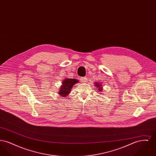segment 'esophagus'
Instances as JSON below:
<instances>
[{
	"instance_id": "34e87169",
	"label": "esophagus",
	"mask_w": 156,
	"mask_h": 156,
	"mask_svg": "<svg viewBox=\"0 0 156 156\" xmlns=\"http://www.w3.org/2000/svg\"><path fill=\"white\" fill-rule=\"evenodd\" d=\"M80 81L81 82H86L87 81V78L86 77H82L80 78Z\"/></svg>"
}]
</instances>
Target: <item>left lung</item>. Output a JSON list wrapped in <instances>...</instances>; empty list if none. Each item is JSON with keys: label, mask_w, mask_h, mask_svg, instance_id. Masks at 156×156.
Listing matches in <instances>:
<instances>
[{"label": "left lung", "mask_w": 156, "mask_h": 156, "mask_svg": "<svg viewBox=\"0 0 156 156\" xmlns=\"http://www.w3.org/2000/svg\"><path fill=\"white\" fill-rule=\"evenodd\" d=\"M95 86L97 87H98V90H99V91H102V87H101V85L100 84V83H99L98 82H95Z\"/></svg>", "instance_id": "1"}]
</instances>
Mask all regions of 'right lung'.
<instances>
[{
    "label": "right lung",
    "mask_w": 156,
    "mask_h": 156,
    "mask_svg": "<svg viewBox=\"0 0 156 156\" xmlns=\"http://www.w3.org/2000/svg\"><path fill=\"white\" fill-rule=\"evenodd\" d=\"M78 82V80L76 79H66L62 81V85L59 91V94L61 97H66L71 91L73 85Z\"/></svg>",
    "instance_id": "add662e5"
}]
</instances>
